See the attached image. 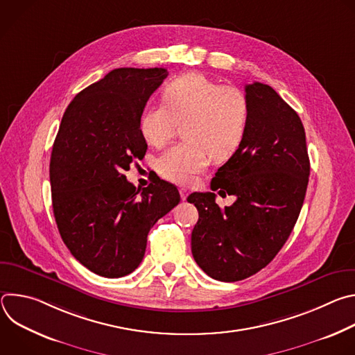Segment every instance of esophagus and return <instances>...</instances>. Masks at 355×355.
I'll use <instances>...</instances> for the list:
<instances>
[{
  "instance_id": "1",
  "label": "esophagus",
  "mask_w": 355,
  "mask_h": 355,
  "mask_svg": "<svg viewBox=\"0 0 355 355\" xmlns=\"http://www.w3.org/2000/svg\"><path fill=\"white\" fill-rule=\"evenodd\" d=\"M180 193H181V199H182V200H185V199L188 198V191H187L185 188H181V189H180Z\"/></svg>"
}]
</instances>
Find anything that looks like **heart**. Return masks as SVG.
Returning <instances> with one entry per match:
<instances>
[{"mask_svg":"<svg viewBox=\"0 0 355 355\" xmlns=\"http://www.w3.org/2000/svg\"><path fill=\"white\" fill-rule=\"evenodd\" d=\"M248 118L244 92L218 84L200 73H187L163 89V105L150 107L140 119L146 141L162 147L171 140L177 123H184V141L163 153L157 173L167 181L187 185L214 159L232 156L240 146Z\"/></svg>","mask_w":355,"mask_h":355,"instance_id":"b5f03b06","label":"heart"}]
</instances>
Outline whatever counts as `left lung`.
Listing matches in <instances>:
<instances>
[{
	"label": "left lung",
	"mask_w": 355,
	"mask_h": 355,
	"mask_svg": "<svg viewBox=\"0 0 355 355\" xmlns=\"http://www.w3.org/2000/svg\"><path fill=\"white\" fill-rule=\"evenodd\" d=\"M245 98L243 140L211 182L219 195H234V204L220 209L214 192H193L187 199L199 214L192 256L223 282L251 277L278 254L300 214L311 173L297 114L263 83L245 85Z\"/></svg>",
	"instance_id": "8db88e82"
}]
</instances>
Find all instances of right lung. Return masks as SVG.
I'll return each instance as SVG.
<instances>
[{"label": "right lung", "instance_id": "1", "mask_svg": "<svg viewBox=\"0 0 355 355\" xmlns=\"http://www.w3.org/2000/svg\"><path fill=\"white\" fill-rule=\"evenodd\" d=\"M166 69H115L78 92L67 107L50 157L53 214L77 261L105 278L133 272L147 234L180 202L173 184L146 188L125 171L144 157L140 119Z\"/></svg>", "mask_w": 355, "mask_h": 355}]
</instances>
